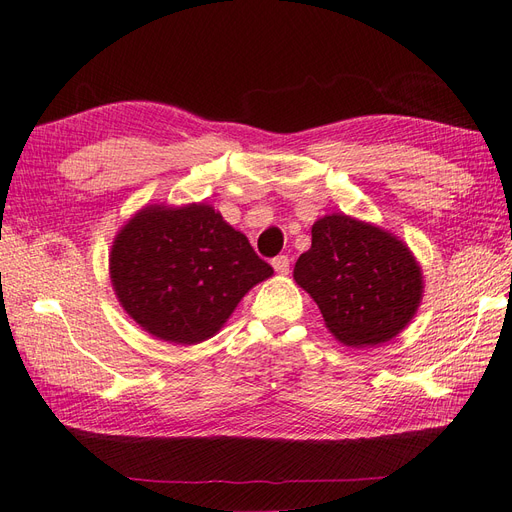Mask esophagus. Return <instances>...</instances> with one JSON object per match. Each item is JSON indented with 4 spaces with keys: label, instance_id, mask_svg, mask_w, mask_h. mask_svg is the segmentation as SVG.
I'll list each match as a JSON object with an SVG mask.
<instances>
[{
    "label": "esophagus",
    "instance_id": "34e87169",
    "mask_svg": "<svg viewBox=\"0 0 512 512\" xmlns=\"http://www.w3.org/2000/svg\"><path fill=\"white\" fill-rule=\"evenodd\" d=\"M271 265H273V269L278 271L280 275H286V273H288V267H290V258L284 256V254H280V256H275V258L271 260Z\"/></svg>",
    "mask_w": 512,
    "mask_h": 512
}]
</instances>
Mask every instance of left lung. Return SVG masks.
Here are the masks:
<instances>
[{
    "label": "left lung",
    "mask_w": 512,
    "mask_h": 512,
    "mask_svg": "<svg viewBox=\"0 0 512 512\" xmlns=\"http://www.w3.org/2000/svg\"><path fill=\"white\" fill-rule=\"evenodd\" d=\"M295 282L347 347H375L403 331L424 293L422 269L392 232L344 213L312 226V247L295 262Z\"/></svg>",
    "instance_id": "left-lung-1"
}]
</instances>
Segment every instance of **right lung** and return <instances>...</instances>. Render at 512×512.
<instances>
[{
  "label": "right lung",
  "mask_w": 512,
  "mask_h": 512,
  "mask_svg": "<svg viewBox=\"0 0 512 512\" xmlns=\"http://www.w3.org/2000/svg\"><path fill=\"white\" fill-rule=\"evenodd\" d=\"M273 275L243 232L211 204H150L116 234L109 278L150 336L198 344L215 336L250 288Z\"/></svg>",
  "instance_id": "obj_1"
}]
</instances>
